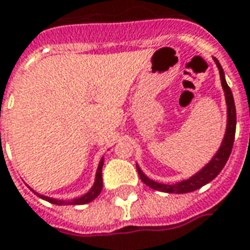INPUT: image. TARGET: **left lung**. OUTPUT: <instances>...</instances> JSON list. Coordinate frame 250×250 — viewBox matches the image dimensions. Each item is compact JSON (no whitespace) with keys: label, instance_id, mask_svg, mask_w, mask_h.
<instances>
[{"label":"left lung","instance_id":"left-lung-1","mask_svg":"<svg viewBox=\"0 0 250 250\" xmlns=\"http://www.w3.org/2000/svg\"><path fill=\"white\" fill-rule=\"evenodd\" d=\"M216 67L219 70V77H221V83H222V89L225 92V100H226V107H228V120H226V131L223 135L222 142L219 149L216 150L214 157L210 161L207 162L200 170H198L195 174H192L191 177L187 180L179 181V183H173V184H165V183H158L154 181L153 179L147 177L143 173V170L139 167L137 164V170L139 173V177L143 183L150 188H153L155 191L167 192V193H187V192H193L206 186L207 183H210L215 179L218 174L221 173L223 167L226 165L231 149H233V143H234V135H235V123H237V115H235V105L234 99H233V93L229 88L226 78H225V73L221 63L218 62V59L214 58Z\"/></svg>","mask_w":250,"mask_h":250}]
</instances>
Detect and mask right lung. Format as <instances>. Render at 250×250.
Masks as SVG:
<instances>
[{
  "label": "right lung",
  "instance_id": "obj_1",
  "mask_svg": "<svg viewBox=\"0 0 250 250\" xmlns=\"http://www.w3.org/2000/svg\"><path fill=\"white\" fill-rule=\"evenodd\" d=\"M103 165H104V155L101 157L100 162H99V167H97V170H96V177H95V183H93V186L92 188L89 189L86 193H83L81 196H78V198L70 199V200H62V199H55V198H50V196H46V195H42V193H38L36 191H34L32 188H31V191L36 193L39 198H42L43 200H47V202H50L52 204H57V206H80V204H86L90 203L92 200H95L99 195H100L101 189H103Z\"/></svg>",
  "mask_w": 250,
  "mask_h": 250
}]
</instances>
